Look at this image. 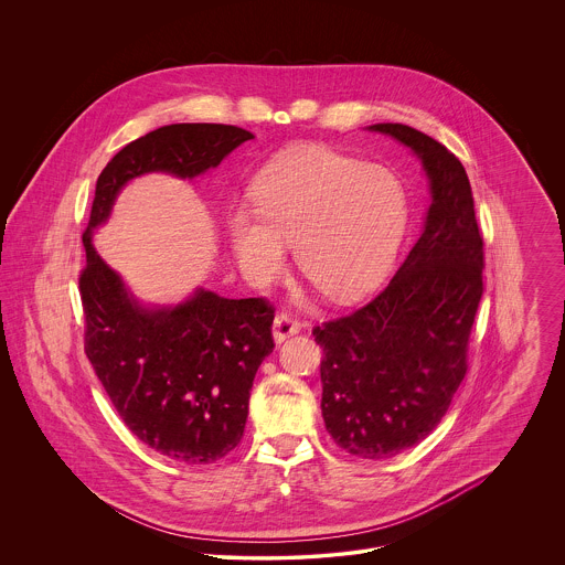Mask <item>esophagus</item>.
<instances>
[{"instance_id":"34e87169","label":"esophagus","mask_w":565,"mask_h":565,"mask_svg":"<svg viewBox=\"0 0 565 565\" xmlns=\"http://www.w3.org/2000/svg\"><path fill=\"white\" fill-rule=\"evenodd\" d=\"M300 332V323L291 320L289 316H276L274 318V341L280 345L287 337H294Z\"/></svg>"}]
</instances>
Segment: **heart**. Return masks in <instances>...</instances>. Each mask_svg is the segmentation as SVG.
I'll use <instances>...</instances> for the list:
<instances>
[{
	"label": "heart",
	"mask_w": 565,
	"mask_h": 565,
	"mask_svg": "<svg viewBox=\"0 0 565 565\" xmlns=\"http://www.w3.org/2000/svg\"><path fill=\"white\" fill-rule=\"evenodd\" d=\"M256 209L228 213V242L243 271L276 278L294 243L300 271L332 300L372 289L403 239L401 178L326 146H300L267 162L252 184Z\"/></svg>",
	"instance_id": "1"
}]
</instances>
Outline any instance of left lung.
Masks as SVG:
<instances>
[{"label":"left lung","mask_w":565,"mask_h":565,"mask_svg":"<svg viewBox=\"0 0 565 565\" xmlns=\"http://www.w3.org/2000/svg\"><path fill=\"white\" fill-rule=\"evenodd\" d=\"M408 148L430 191L424 228L392 282L352 316L313 330L322 345V415L337 446L390 459L446 415L466 376L483 296V237L461 161L403 124H374Z\"/></svg>","instance_id":"8db88e82"}]
</instances>
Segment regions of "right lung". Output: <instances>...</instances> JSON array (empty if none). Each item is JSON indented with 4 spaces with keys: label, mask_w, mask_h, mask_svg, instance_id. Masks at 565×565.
Instances as JSON below:
<instances>
[{
    "label": "right lung",
    "mask_w": 565,
    "mask_h": 565,
    "mask_svg": "<svg viewBox=\"0 0 565 565\" xmlns=\"http://www.w3.org/2000/svg\"><path fill=\"white\" fill-rule=\"evenodd\" d=\"M249 139L237 126L171 124L128 143L102 169L82 235L86 356L126 426L182 463H213L242 441L256 370L274 350V311L204 287L175 305H143L97 254L93 233L135 178L193 180Z\"/></svg>",
    "instance_id": "obj_1"
}]
</instances>
